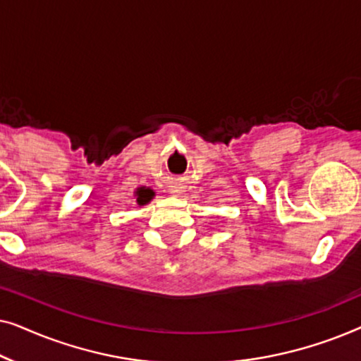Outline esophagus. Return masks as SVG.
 Listing matches in <instances>:
<instances>
[{
  "label": "esophagus",
  "mask_w": 361,
  "mask_h": 361,
  "mask_svg": "<svg viewBox=\"0 0 361 361\" xmlns=\"http://www.w3.org/2000/svg\"><path fill=\"white\" fill-rule=\"evenodd\" d=\"M171 192H172V194H180V187H176V185H172Z\"/></svg>",
  "instance_id": "esophagus-1"
}]
</instances>
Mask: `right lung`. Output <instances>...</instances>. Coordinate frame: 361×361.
<instances>
[{"instance_id":"add662e5","label":"right lung","mask_w":361,"mask_h":361,"mask_svg":"<svg viewBox=\"0 0 361 361\" xmlns=\"http://www.w3.org/2000/svg\"><path fill=\"white\" fill-rule=\"evenodd\" d=\"M152 195H154V192L151 189H140L137 190V204L140 205L147 204V202L152 199Z\"/></svg>"}]
</instances>
